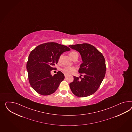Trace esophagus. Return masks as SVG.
<instances>
[{"instance_id": "obj_1", "label": "esophagus", "mask_w": 132, "mask_h": 132, "mask_svg": "<svg viewBox=\"0 0 132 132\" xmlns=\"http://www.w3.org/2000/svg\"><path fill=\"white\" fill-rule=\"evenodd\" d=\"M67 76H68V75H67V74H64V77H65V78H67Z\"/></svg>"}]
</instances>
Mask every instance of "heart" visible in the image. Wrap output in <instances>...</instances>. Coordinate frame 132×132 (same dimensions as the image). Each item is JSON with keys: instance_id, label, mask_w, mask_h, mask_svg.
I'll use <instances>...</instances> for the list:
<instances>
[{"instance_id": "1", "label": "heart", "mask_w": 132, "mask_h": 132, "mask_svg": "<svg viewBox=\"0 0 132 132\" xmlns=\"http://www.w3.org/2000/svg\"><path fill=\"white\" fill-rule=\"evenodd\" d=\"M78 54L77 53L75 52H71L69 53V56L72 59V58L76 54ZM61 57H60L59 59V61H60ZM76 68L75 67H64V68H63L62 69V71L65 74H71L73 72L75 71Z\"/></svg>"}]
</instances>
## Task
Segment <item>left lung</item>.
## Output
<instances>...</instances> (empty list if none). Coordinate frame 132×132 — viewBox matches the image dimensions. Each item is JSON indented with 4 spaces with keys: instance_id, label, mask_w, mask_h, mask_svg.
<instances>
[{
    "instance_id": "left-lung-1",
    "label": "left lung",
    "mask_w": 132,
    "mask_h": 132,
    "mask_svg": "<svg viewBox=\"0 0 132 132\" xmlns=\"http://www.w3.org/2000/svg\"><path fill=\"white\" fill-rule=\"evenodd\" d=\"M69 47L80 53L82 61L79 72L83 74V77L80 79L74 76L73 81L69 84L72 92L79 97L94 94L105 76L106 67L104 57L95 47L90 44H79Z\"/></svg>"
}]
</instances>
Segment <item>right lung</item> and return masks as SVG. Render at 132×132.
<instances>
[{"instance_id": "1", "label": "right lung", "mask_w": 132, "mask_h": 132, "mask_svg": "<svg viewBox=\"0 0 132 132\" xmlns=\"http://www.w3.org/2000/svg\"><path fill=\"white\" fill-rule=\"evenodd\" d=\"M70 49L55 42H48L36 47L31 51L27 62V69L31 86L38 94L48 95L54 93L64 79L61 72L52 76L61 55Z\"/></svg>"}]
</instances>
